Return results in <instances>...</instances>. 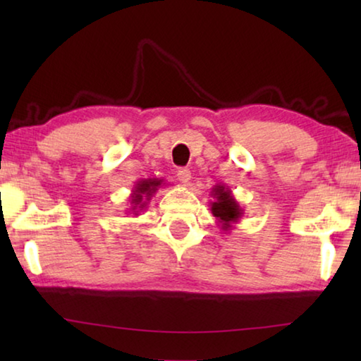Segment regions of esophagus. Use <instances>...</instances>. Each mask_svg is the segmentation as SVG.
Returning a JSON list of instances; mask_svg holds the SVG:
<instances>
[{
    "label": "esophagus",
    "mask_w": 361,
    "mask_h": 361,
    "mask_svg": "<svg viewBox=\"0 0 361 361\" xmlns=\"http://www.w3.org/2000/svg\"><path fill=\"white\" fill-rule=\"evenodd\" d=\"M176 175H178V180L180 183H183V185H188V183L191 181V172H189L188 169H180Z\"/></svg>",
    "instance_id": "34e87169"
}]
</instances>
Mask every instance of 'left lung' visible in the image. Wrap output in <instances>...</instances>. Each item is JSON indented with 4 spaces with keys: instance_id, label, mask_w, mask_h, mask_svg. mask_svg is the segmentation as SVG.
<instances>
[{
    "instance_id": "1",
    "label": "left lung",
    "mask_w": 361,
    "mask_h": 361,
    "mask_svg": "<svg viewBox=\"0 0 361 361\" xmlns=\"http://www.w3.org/2000/svg\"><path fill=\"white\" fill-rule=\"evenodd\" d=\"M213 202H210L212 215L216 218L218 224L223 231L232 229V226L240 221L243 216V209L234 199L231 189L226 185H216L212 188Z\"/></svg>"
}]
</instances>
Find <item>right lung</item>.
<instances>
[{"instance_id":"right-lung-1","label":"right lung","mask_w":361,"mask_h":361,"mask_svg":"<svg viewBox=\"0 0 361 361\" xmlns=\"http://www.w3.org/2000/svg\"><path fill=\"white\" fill-rule=\"evenodd\" d=\"M162 180L159 178H143L135 183V186L132 189L130 194V212L133 215H140V212L146 209V205L151 200L152 195L157 192V189L161 188Z\"/></svg>"}]
</instances>
